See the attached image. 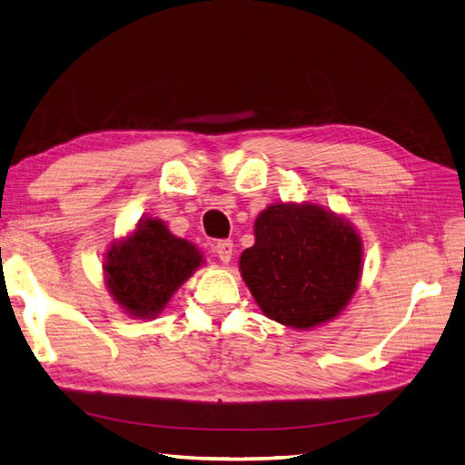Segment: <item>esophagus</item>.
I'll return each mask as SVG.
<instances>
[{
  "mask_svg": "<svg viewBox=\"0 0 465 465\" xmlns=\"http://www.w3.org/2000/svg\"><path fill=\"white\" fill-rule=\"evenodd\" d=\"M213 252H215L217 258H220L223 263H227V262L232 260V256H233V243H232V240H220V242L213 245Z\"/></svg>",
  "mask_w": 465,
  "mask_h": 465,
  "instance_id": "esophagus-1",
  "label": "esophagus"
}]
</instances>
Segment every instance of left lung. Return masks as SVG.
I'll return each instance as SVG.
<instances>
[{
    "instance_id": "obj_1",
    "label": "left lung",
    "mask_w": 465,
    "mask_h": 465,
    "mask_svg": "<svg viewBox=\"0 0 465 465\" xmlns=\"http://www.w3.org/2000/svg\"><path fill=\"white\" fill-rule=\"evenodd\" d=\"M240 272L262 312L292 329L329 322L359 286L362 242L324 207L276 203L258 215Z\"/></svg>"
}]
</instances>
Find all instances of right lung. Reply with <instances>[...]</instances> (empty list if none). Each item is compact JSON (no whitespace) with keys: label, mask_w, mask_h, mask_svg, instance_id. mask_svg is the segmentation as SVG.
<instances>
[{"label":"right lung","mask_w":465,"mask_h":465,"mask_svg":"<svg viewBox=\"0 0 465 465\" xmlns=\"http://www.w3.org/2000/svg\"><path fill=\"white\" fill-rule=\"evenodd\" d=\"M202 263L193 243L149 217L136 223L129 238L111 245L104 262L106 288L131 316L154 318Z\"/></svg>","instance_id":"obj_1"}]
</instances>
